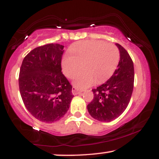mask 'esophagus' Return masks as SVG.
I'll list each match as a JSON object with an SVG mask.
<instances>
[{
	"mask_svg": "<svg viewBox=\"0 0 159 159\" xmlns=\"http://www.w3.org/2000/svg\"><path fill=\"white\" fill-rule=\"evenodd\" d=\"M72 94L74 95V96H75V95H78V94L81 93V92H80L79 90H78L77 89L75 88V87H72Z\"/></svg>",
	"mask_w": 159,
	"mask_h": 159,
	"instance_id": "1",
	"label": "esophagus"
}]
</instances>
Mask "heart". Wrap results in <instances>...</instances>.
I'll return each instance as SVG.
<instances>
[{"label": "heart", "mask_w": 159, "mask_h": 159, "mask_svg": "<svg viewBox=\"0 0 159 159\" xmlns=\"http://www.w3.org/2000/svg\"><path fill=\"white\" fill-rule=\"evenodd\" d=\"M70 55L62 60V70L69 78H73L77 88L84 89L106 81L114 73L120 60V52L114 45L102 41H81L69 49Z\"/></svg>", "instance_id": "b5f03b06"}]
</instances>
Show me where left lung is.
I'll list each match as a JSON object with an SVG mask.
<instances>
[{
  "mask_svg": "<svg viewBox=\"0 0 159 159\" xmlns=\"http://www.w3.org/2000/svg\"><path fill=\"white\" fill-rule=\"evenodd\" d=\"M120 60L113 75L103 84L93 89V99L87 105L93 118L110 122L120 116L130 102L134 87V72L132 58L118 43Z\"/></svg>",
  "mask_w": 159,
  "mask_h": 159,
  "instance_id": "8db88e82",
  "label": "left lung"
}]
</instances>
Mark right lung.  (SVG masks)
<instances>
[{
  "label": "right lung",
  "instance_id": "add662e5",
  "mask_svg": "<svg viewBox=\"0 0 159 159\" xmlns=\"http://www.w3.org/2000/svg\"><path fill=\"white\" fill-rule=\"evenodd\" d=\"M63 48L54 43L37 47L24 58L20 68L23 102L36 119L45 123L61 119L74 96L72 85L61 72Z\"/></svg>",
  "mask_w": 159,
  "mask_h": 159
}]
</instances>
